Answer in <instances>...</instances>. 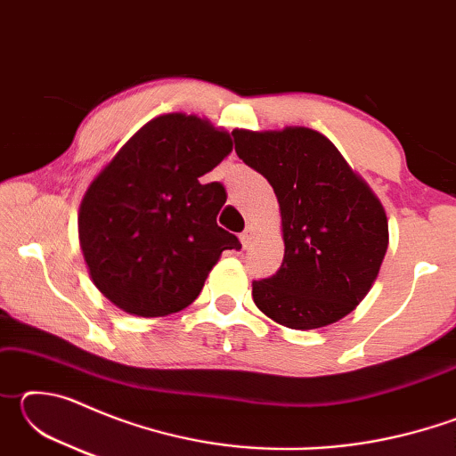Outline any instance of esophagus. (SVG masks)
Wrapping results in <instances>:
<instances>
[{
  "mask_svg": "<svg viewBox=\"0 0 456 456\" xmlns=\"http://www.w3.org/2000/svg\"><path fill=\"white\" fill-rule=\"evenodd\" d=\"M256 227H247L245 231H243V233H241V243H243V247H245V249H249V247H251V243H253V239H256Z\"/></svg>",
  "mask_w": 456,
  "mask_h": 456,
  "instance_id": "obj_1",
  "label": "esophagus"
}]
</instances>
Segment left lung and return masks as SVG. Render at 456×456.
<instances>
[{
    "instance_id": "left-lung-1",
    "label": "left lung",
    "mask_w": 456,
    "mask_h": 456,
    "mask_svg": "<svg viewBox=\"0 0 456 456\" xmlns=\"http://www.w3.org/2000/svg\"><path fill=\"white\" fill-rule=\"evenodd\" d=\"M233 138L239 159L265 176L281 211L283 264L253 281V302L291 330L342 320L366 297L388 249L382 203L312 128H237Z\"/></svg>"
}]
</instances>
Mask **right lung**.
<instances>
[{
    "mask_svg": "<svg viewBox=\"0 0 456 456\" xmlns=\"http://www.w3.org/2000/svg\"><path fill=\"white\" fill-rule=\"evenodd\" d=\"M231 151V134L209 120L163 114L90 183L80 247L92 281L122 312L163 318L184 310L221 253L241 247L217 225L225 187L200 183Z\"/></svg>",
    "mask_w": 456,
    "mask_h": 456,
    "instance_id": "add662e5",
    "label": "right lung"
}]
</instances>
